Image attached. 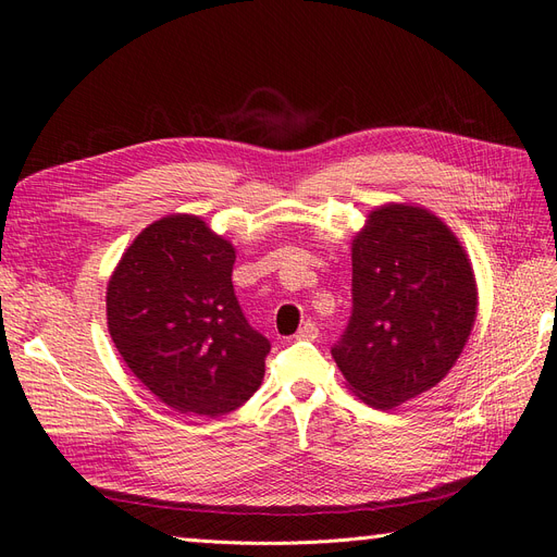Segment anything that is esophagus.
Masks as SVG:
<instances>
[{"label":"esophagus","mask_w":557,"mask_h":557,"mask_svg":"<svg viewBox=\"0 0 557 557\" xmlns=\"http://www.w3.org/2000/svg\"><path fill=\"white\" fill-rule=\"evenodd\" d=\"M297 342H315L318 339V327L313 323H305L299 327V332L295 334Z\"/></svg>","instance_id":"esophagus-1"}]
</instances>
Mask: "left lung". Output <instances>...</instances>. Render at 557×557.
I'll return each instance as SVG.
<instances>
[{
    "mask_svg": "<svg viewBox=\"0 0 557 557\" xmlns=\"http://www.w3.org/2000/svg\"><path fill=\"white\" fill-rule=\"evenodd\" d=\"M467 252L434 213L385 205L352 239V313L332 358L369 407L393 409L440 383L476 320Z\"/></svg>",
    "mask_w": 557,
    "mask_h": 557,
    "instance_id": "8db88e82",
    "label": "left lung"
}]
</instances>
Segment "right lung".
I'll use <instances>...</instances> for the list:
<instances>
[{
	"label": "right lung",
	"mask_w": 557,
	"mask_h": 557,
	"mask_svg": "<svg viewBox=\"0 0 557 557\" xmlns=\"http://www.w3.org/2000/svg\"><path fill=\"white\" fill-rule=\"evenodd\" d=\"M234 246L197 215L148 225L107 288L109 334L132 374L166 407L230 413L258 391L272 344L234 295Z\"/></svg>",
	"instance_id": "right-lung-1"
}]
</instances>
